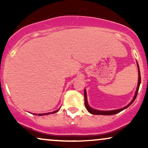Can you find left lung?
<instances>
[{
  "label": "left lung",
  "mask_w": 148,
  "mask_h": 148,
  "mask_svg": "<svg viewBox=\"0 0 148 148\" xmlns=\"http://www.w3.org/2000/svg\"><path fill=\"white\" fill-rule=\"evenodd\" d=\"M137 66H138V86H137L136 88V91L135 93V95H134L133 99L132 100V101L129 103L127 106H126L125 107H124L123 108H120V109H117V110H113V111H99V110H96L94 109V108H91L90 106L88 105V100H87V95H86V90H84V97H85V106H86V108H87L88 111L89 113H90L91 114L93 115H114L116 114V113H120V111H123L124 109L127 108V107H129L132 104V103L134 102V101L135 100L136 98L137 94H138V91L139 89V86H140V69H139V66L138 62H137Z\"/></svg>",
  "instance_id": "8db88e82"
}]
</instances>
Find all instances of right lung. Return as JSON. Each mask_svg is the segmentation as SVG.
I'll return each mask as SVG.
<instances>
[{"instance_id": "1", "label": "right lung", "mask_w": 148, "mask_h": 148, "mask_svg": "<svg viewBox=\"0 0 148 148\" xmlns=\"http://www.w3.org/2000/svg\"><path fill=\"white\" fill-rule=\"evenodd\" d=\"M59 110H57V111H54L53 112H50V113H39L38 114V115H49V114H53V113H56V112H58V111ZM35 115V114H34ZM35 115H37V114H36V113H35Z\"/></svg>"}]
</instances>
